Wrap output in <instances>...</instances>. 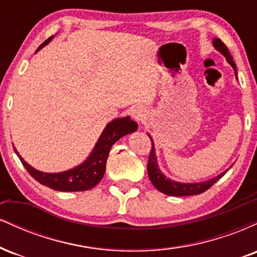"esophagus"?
I'll return each instance as SVG.
<instances>
[{
	"label": "esophagus",
	"instance_id": "1",
	"mask_svg": "<svg viewBox=\"0 0 257 257\" xmlns=\"http://www.w3.org/2000/svg\"><path fill=\"white\" fill-rule=\"evenodd\" d=\"M144 116H145V114H144V110H143V108L135 107L134 110H132V117H133V118H134V119H137V120H143Z\"/></svg>",
	"mask_w": 257,
	"mask_h": 257
}]
</instances>
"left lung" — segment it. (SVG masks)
Listing matches in <instances>:
<instances>
[{
	"mask_svg": "<svg viewBox=\"0 0 257 257\" xmlns=\"http://www.w3.org/2000/svg\"><path fill=\"white\" fill-rule=\"evenodd\" d=\"M213 43L215 48L225 55L227 61H228L229 65H231L235 71L237 67H235V64L234 61H233L231 53H229L228 48L226 47V44L223 43L220 38H215ZM151 143H152V139H151ZM226 172L221 173L220 175L216 176V178L208 180V181H204V182H199V184H181V182L172 181V180L167 179L166 176L161 173V170L158 169L157 159H156V155H155V147H153V143H152L151 152H150V156H149V163H147V173H149V178L151 180L153 186L157 188L159 192L168 194V196L184 197V196H193V194H200L205 192V191L209 190V188H210L211 186L217 181V180L222 178V176L226 174Z\"/></svg>",
	"mask_w": 257,
	"mask_h": 257,
	"instance_id": "obj_1",
	"label": "left lung"
}]
</instances>
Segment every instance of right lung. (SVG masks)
<instances>
[{"instance_id":"1","label":"right lung","mask_w":257,"mask_h":257,"mask_svg":"<svg viewBox=\"0 0 257 257\" xmlns=\"http://www.w3.org/2000/svg\"><path fill=\"white\" fill-rule=\"evenodd\" d=\"M53 38L51 36L48 40L38 47V49L46 46ZM37 49V51H38ZM138 129V124L132 120L129 117H123V118L113 119L112 122L106 125L105 131L102 132L101 137L99 138L98 143L94 147L93 152L90 153L87 161L83 162L81 166L73 168L71 170L57 174H48L38 172L34 169L31 166L22 158V156L16 151L17 156L19 157L20 162L29 174L41 185L47 186V187L53 188L55 191H61V192H78V191H87L90 188L95 187L99 184L100 180L102 179L106 169V161H107L108 153L112 145L129 133L135 132Z\"/></svg>"}]
</instances>
